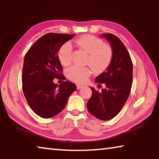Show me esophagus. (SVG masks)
<instances>
[{"label": "esophagus", "mask_w": 159, "mask_h": 159, "mask_svg": "<svg viewBox=\"0 0 159 159\" xmlns=\"http://www.w3.org/2000/svg\"><path fill=\"white\" fill-rule=\"evenodd\" d=\"M83 87V85H80V84H77V85H76V88H77V89H80V88H82Z\"/></svg>", "instance_id": "34e87169"}]
</instances>
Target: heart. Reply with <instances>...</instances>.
<instances>
[{
  "instance_id": "b5f03b06",
  "label": "heart",
  "mask_w": 159,
  "mask_h": 159,
  "mask_svg": "<svg viewBox=\"0 0 159 159\" xmlns=\"http://www.w3.org/2000/svg\"><path fill=\"white\" fill-rule=\"evenodd\" d=\"M78 47L87 52L85 64L95 72H102L111 64L113 50L109 45L104 43L102 39L93 35L85 34L76 40ZM72 47L69 43H65L58 50V58L61 65L68 66L71 61ZM66 76L76 83H84L91 74V69L88 66H71L65 71Z\"/></svg>"
}]
</instances>
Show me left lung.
I'll list each match as a JSON object with an SVG mask.
<instances>
[{
	"instance_id": "obj_1",
	"label": "left lung",
	"mask_w": 159,
	"mask_h": 159,
	"mask_svg": "<svg viewBox=\"0 0 159 159\" xmlns=\"http://www.w3.org/2000/svg\"><path fill=\"white\" fill-rule=\"evenodd\" d=\"M109 41L113 50L111 64L105 71L96 78L99 85L105 84L101 92L92 90V96L87 103L88 111L102 120L114 118L130 95L133 83V61L124 44L111 34H102Z\"/></svg>"
}]
</instances>
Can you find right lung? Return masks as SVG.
I'll return each mask as SVG.
<instances>
[{"label":"right lung","mask_w":159,"mask_h":159,"mask_svg":"<svg viewBox=\"0 0 159 159\" xmlns=\"http://www.w3.org/2000/svg\"><path fill=\"white\" fill-rule=\"evenodd\" d=\"M75 34L48 33L32 45L26 53L22 69V90L29 107L44 118L55 116L65 107L69 97L76 90L66 80L57 86L54 79L65 80L58 58L60 48Z\"/></svg>","instance_id":"1"}]
</instances>
